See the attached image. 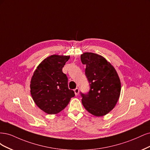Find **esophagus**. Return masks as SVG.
<instances>
[{
    "instance_id": "esophagus-1",
    "label": "esophagus",
    "mask_w": 150,
    "mask_h": 150,
    "mask_svg": "<svg viewBox=\"0 0 150 150\" xmlns=\"http://www.w3.org/2000/svg\"><path fill=\"white\" fill-rule=\"evenodd\" d=\"M74 92H75V95H78L79 93V89L78 88H76L75 90H74Z\"/></svg>"
}]
</instances>
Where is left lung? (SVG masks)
Masks as SVG:
<instances>
[{
  "instance_id": "1",
  "label": "left lung",
  "mask_w": 150,
  "mask_h": 150,
  "mask_svg": "<svg viewBox=\"0 0 150 150\" xmlns=\"http://www.w3.org/2000/svg\"><path fill=\"white\" fill-rule=\"evenodd\" d=\"M86 65L85 75L90 89L86 94L81 93V102L89 113L102 117L112 111L119 99L121 82L117 71L105 58L91 52L80 56Z\"/></svg>"
}]
</instances>
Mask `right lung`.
I'll use <instances>...</instances> for the list:
<instances>
[{
    "label": "right lung",
    "instance_id": "1",
    "mask_svg": "<svg viewBox=\"0 0 150 150\" xmlns=\"http://www.w3.org/2000/svg\"><path fill=\"white\" fill-rule=\"evenodd\" d=\"M70 56L53 55L37 67L30 81V93L37 107L47 114H57L75 96L68 87V78L62 69Z\"/></svg>",
    "mask_w": 150,
    "mask_h": 150
}]
</instances>
